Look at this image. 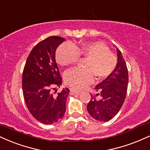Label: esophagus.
<instances>
[{
    "mask_svg": "<svg viewBox=\"0 0 150 150\" xmlns=\"http://www.w3.org/2000/svg\"><path fill=\"white\" fill-rule=\"evenodd\" d=\"M70 91H71V93L73 94H80L81 93V91L80 90H75V89H73V88H71L70 89Z\"/></svg>",
    "mask_w": 150,
    "mask_h": 150,
    "instance_id": "esophagus-1",
    "label": "esophagus"
}]
</instances>
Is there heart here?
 Instances as JSON below:
<instances>
[{
    "label": "heart",
    "mask_w": 150,
    "mask_h": 150,
    "mask_svg": "<svg viewBox=\"0 0 150 150\" xmlns=\"http://www.w3.org/2000/svg\"><path fill=\"white\" fill-rule=\"evenodd\" d=\"M79 57L86 58V69L73 68L65 71L64 80L67 85L81 89L91 83L94 75L98 79L110 76L117 65V58L109 48L101 42H89L80 45H72L69 42L62 44L56 50L55 58L61 66L76 63Z\"/></svg>",
    "instance_id": "1"
}]
</instances>
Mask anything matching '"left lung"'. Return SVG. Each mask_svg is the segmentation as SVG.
<instances>
[{"label":"left lung","instance_id":"left-lung-1","mask_svg":"<svg viewBox=\"0 0 150 150\" xmlns=\"http://www.w3.org/2000/svg\"><path fill=\"white\" fill-rule=\"evenodd\" d=\"M117 48V64L114 71L102 82L96 86L99 92L91 95L87 110L94 119L107 122L117 114L126 98L129 83L128 69L121 51ZM97 96H100L97 98Z\"/></svg>","mask_w":150,"mask_h":150}]
</instances>
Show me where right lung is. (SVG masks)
<instances>
[{
  "instance_id": "obj_1",
  "label": "right lung",
  "mask_w": 150,
  "mask_h": 150,
  "mask_svg": "<svg viewBox=\"0 0 150 150\" xmlns=\"http://www.w3.org/2000/svg\"><path fill=\"white\" fill-rule=\"evenodd\" d=\"M64 40L51 36L40 42L30 51L24 66L22 89L25 104L33 117L45 125L58 122L66 110L69 90L65 88L57 96L51 93L53 87L62 84L55 51Z\"/></svg>"
}]
</instances>
